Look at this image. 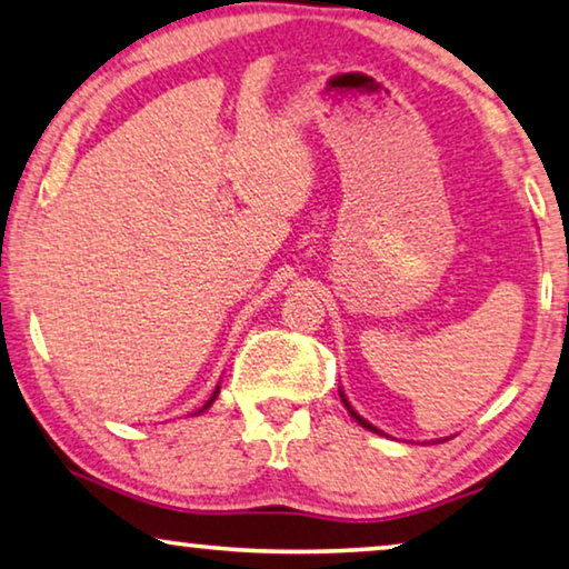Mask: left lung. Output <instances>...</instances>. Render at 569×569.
I'll list each match as a JSON object with an SVG mask.
<instances>
[{"label": "left lung", "mask_w": 569, "mask_h": 569, "mask_svg": "<svg viewBox=\"0 0 569 569\" xmlns=\"http://www.w3.org/2000/svg\"><path fill=\"white\" fill-rule=\"evenodd\" d=\"M339 398H342V403L347 406V411H350V413H352V419H355V421H358V423H360V427H366V429H370V431H376V435H380V431H378L376 427H372V423H368L366 419H362V417H358V413H355V411H352V406H350V403H347V398H345V393H342V391H339Z\"/></svg>", "instance_id": "left-lung-1"}]
</instances>
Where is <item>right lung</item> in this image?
<instances>
[{
    "instance_id": "right-lung-1",
    "label": "right lung",
    "mask_w": 569,
    "mask_h": 569,
    "mask_svg": "<svg viewBox=\"0 0 569 569\" xmlns=\"http://www.w3.org/2000/svg\"><path fill=\"white\" fill-rule=\"evenodd\" d=\"M217 393H219V388H217V391H214V396H211V398H209V401H207V406H203V409H209V406H211V401H214V398H217ZM203 409H201V411H203Z\"/></svg>"
}]
</instances>
